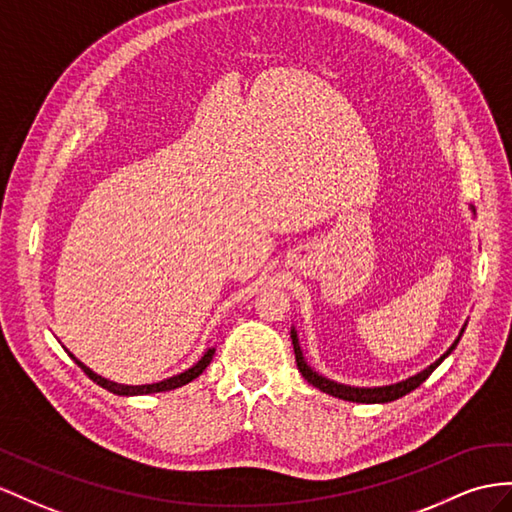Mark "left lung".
<instances>
[{
	"label": "left lung",
	"instance_id": "left-lung-1",
	"mask_svg": "<svg viewBox=\"0 0 512 512\" xmlns=\"http://www.w3.org/2000/svg\"><path fill=\"white\" fill-rule=\"evenodd\" d=\"M469 209H471V214L476 216L474 205H469ZM465 326H467V322L463 324L461 333H458V337L454 339V344H452L448 350H445L443 355H441L435 363H430L428 368H424L422 372H417V374H413V376H409V378H404V381L391 383V385H378V387H359V385L337 383V381H333V378H329V376H324V374L313 370L311 365L307 363V357H305L303 348H300V339H298L296 326H292V344H294V355H296L298 372L305 376V381H307L309 385H313L316 389H320V391H324V393H329V396L339 398V400L361 402V404H385V402H393V400H398V398L406 396V393H411L413 389H417L419 385H422V383L426 381V378H428L432 372H435V370L439 368V365L445 361V357H450V352L456 348V344L461 342V337H463V333H465Z\"/></svg>",
	"mask_w": 512,
	"mask_h": 512
}]
</instances>
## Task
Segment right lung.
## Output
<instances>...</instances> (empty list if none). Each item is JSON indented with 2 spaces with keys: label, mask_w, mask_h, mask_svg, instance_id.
<instances>
[{
  "label": "right lung",
  "mask_w": 512,
  "mask_h": 512,
  "mask_svg": "<svg viewBox=\"0 0 512 512\" xmlns=\"http://www.w3.org/2000/svg\"><path fill=\"white\" fill-rule=\"evenodd\" d=\"M62 348H64V346H62ZM64 350H67V348H64ZM67 352H69V350H67ZM214 352H216L214 346L207 348V350L203 352V357H201L199 361H196V363L192 365V368L183 370V372H179V374H175V376H168V378H164V381L147 383V385H125V383L110 381V378H103L101 374L90 370L86 363H82L80 359H77V357L73 355V352H69V357H71L77 365H80V368L84 370V374L90 378V381H95L99 387L108 389L110 393H116V396H149V393H160V391H170V389L183 387V385H188L190 381H194V378H199V376L205 372L207 365L212 363Z\"/></svg>",
  "instance_id": "obj_1"
}]
</instances>
